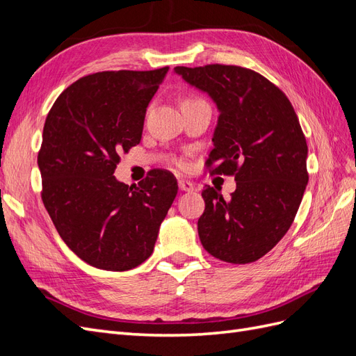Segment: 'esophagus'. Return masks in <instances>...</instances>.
<instances>
[{
  "label": "esophagus",
  "mask_w": 356,
  "mask_h": 356,
  "mask_svg": "<svg viewBox=\"0 0 356 356\" xmlns=\"http://www.w3.org/2000/svg\"><path fill=\"white\" fill-rule=\"evenodd\" d=\"M178 187H179L181 191H187V193L195 191V184H193V182H190V181L179 179V181H178Z\"/></svg>",
  "instance_id": "1"
}]
</instances>
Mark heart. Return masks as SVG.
I'll list each match as a JSON object with an SVG mask.
<instances>
[{
  "mask_svg": "<svg viewBox=\"0 0 356 356\" xmlns=\"http://www.w3.org/2000/svg\"><path fill=\"white\" fill-rule=\"evenodd\" d=\"M190 101H197V99H187L186 102H190Z\"/></svg>",
  "mask_w": 356,
  "mask_h": 356,
  "instance_id": "1",
  "label": "heart"
}]
</instances>
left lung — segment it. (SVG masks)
<instances>
[{
    "instance_id": "left-lung-1",
    "label": "left lung",
    "mask_w": 356,
    "mask_h": 356,
    "mask_svg": "<svg viewBox=\"0 0 356 356\" xmlns=\"http://www.w3.org/2000/svg\"><path fill=\"white\" fill-rule=\"evenodd\" d=\"M220 111L207 166L234 175L236 190L202 191L199 238L218 260L246 264L266 255L293 224L309 181L307 144L285 93L261 74L234 65L177 67Z\"/></svg>"
}]
</instances>
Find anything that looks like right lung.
Returning a JSON list of instances; mask_svg holds the SVG:
<instances>
[{"label":"right lung","mask_w":356,"mask_h":356,"mask_svg":"<svg viewBox=\"0 0 356 356\" xmlns=\"http://www.w3.org/2000/svg\"><path fill=\"white\" fill-rule=\"evenodd\" d=\"M168 71L86 75L47 114L41 199L62 241L96 268L124 272L144 263L178 193L168 170L153 169L131 187L114 177L120 154L141 143L147 106Z\"/></svg>","instance_id":"add662e5"}]
</instances>
